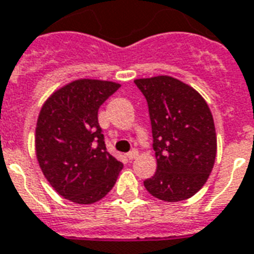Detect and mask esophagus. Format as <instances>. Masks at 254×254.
I'll list each match as a JSON object with an SVG mask.
<instances>
[{
    "label": "esophagus",
    "instance_id": "esophagus-1",
    "mask_svg": "<svg viewBox=\"0 0 254 254\" xmlns=\"http://www.w3.org/2000/svg\"><path fill=\"white\" fill-rule=\"evenodd\" d=\"M127 158H129V159H130V161H131V159H135V158H137V157H138V151L135 150V149H133V150L129 151V153H127Z\"/></svg>",
    "mask_w": 254,
    "mask_h": 254
}]
</instances>
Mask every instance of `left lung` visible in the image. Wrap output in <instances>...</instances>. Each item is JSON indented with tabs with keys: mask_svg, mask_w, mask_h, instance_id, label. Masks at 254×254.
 <instances>
[{
	"mask_svg": "<svg viewBox=\"0 0 254 254\" xmlns=\"http://www.w3.org/2000/svg\"><path fill=\"white\" fill-rule=\"evenodd\" d=\"M146 97L157 171L143 182L159 200H186L204 186L216 158V131L208 104L175 77L135 79Z\"/></svg>",
	"mask_w": 254,
	"mask_h": 254,
	"instance_id": "left-lung-1",
	"label": "left lung"
}]
</instances>
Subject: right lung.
<instances>
[{
  "label": "right lung",
  "instance_id": "obj_1",
  "mask_svg": "<svg viewBox=\"0 0 254 254\" xmlns=\"http://www.w3.org/2000/svg\"><path fill=\"white\" fill-rule=\"evenodd\" d=\"M121 85L77 79L46 100L35 127V153L42 173L59 195L92 204L115 186L123 163L108 153L97 120L101 104Z\"/></svg>",
  "mask_w": 254,
  "mask_h": 254
}]
</instances>
